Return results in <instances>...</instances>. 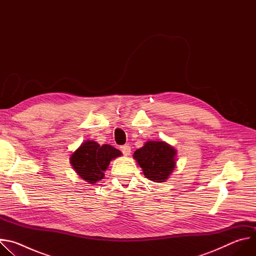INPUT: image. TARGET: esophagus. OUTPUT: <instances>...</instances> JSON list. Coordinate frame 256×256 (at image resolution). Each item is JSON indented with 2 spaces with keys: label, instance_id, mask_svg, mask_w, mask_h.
<instances>
[{
  "label": "esophagus",
  "instance_id": "34e87169",
  "mask_svg": "<svg viewBox=\"0 0 256 256\" xmlns=\"http://www.w3.org/2000/svg\"><path fill=\"white\" fill-rule=\"evenodd\" d=\"M120 150H122V152L124 153V155H126V156H128V155H130V153H132L130 146H128V144L122 146V147H120Z\"/></svg>",
  "mask_w": 256,
  "mask_h": 256
}]
</instances>
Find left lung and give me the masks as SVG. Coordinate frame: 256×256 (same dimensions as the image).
<instances>
[{"instance_id": "left-lung-1", "label": "left lung", "mask_w": 256, "mask_h": 256, "mask_svg": "<svg viewBox=\"0 0 256 256\" xmlns=\"http://www.w3.org/2000/svg\"><path fill=\"white\" fill-rule=\"evenodd\" d=\"M177 150L164 140H147L136 150L134 159L146 178L154 182H165L175 169Z\"/></svg>"}]
</instances>
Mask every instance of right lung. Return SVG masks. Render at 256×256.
I'll return each mask as SVG.
<instances>
[{
	"label": "right lung",
	"mask_w": 256,
	"mask_h": 256,
	"mask_svg": "<svg viewBox=\"0 0 256 256\" xmlns=\"http://www.w3.org/2000/svg\"><path fill=\"white\" fill-rule=\"evenodd\" d=\"M122 153L112 146H100L93 140H87L70 154V163L75 172L89 184H94L104 177L109 164Z\"/></svg>",
	"instance_id": "1"
}]
</instances>
